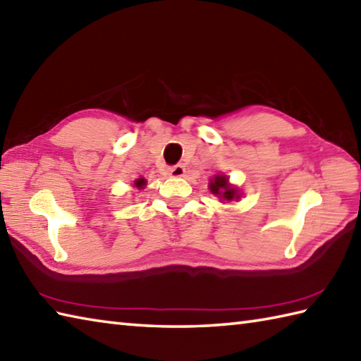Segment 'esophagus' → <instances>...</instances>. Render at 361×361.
Listing matches in <instances>:
<instances>
[{
    "label": "esophagus",
    "instance_id": "1",
    "mask_svg": "<svg viewBox=\"0 0 361 361\" xmlns=\"http://www.w3.org/2000/svg\"><path fill=\"white\" fill-rule=\"evenodd\" d=\"M185 172H186V169H185V166H181V164H176V166L169 169V175L175 176V178H180V176L185 175Z\"/></svg>",
    "mask_w": 361,
    "mask_h": 361
}]
</instances>
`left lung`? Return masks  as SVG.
<instances>
[{
    "label": "left lung",
    "instance_id": "left-lung-1",
    "mask_svg": "<svg viewBox=\"0 0 361 361\" xmlns=\"http://www.w3.org/2000/svg\"><path fill=\"white\" fill-rule=\"evenodd\" d=\"M209 190L214 195H217L221 200H238L241 199L239 189L236 186L230 185L227 175H216L214 178L209 180Z\"/></svg>",
    "mask_w": 361,
    "mask_h": 361
}]
</instances>
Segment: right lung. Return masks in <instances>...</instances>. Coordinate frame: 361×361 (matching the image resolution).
Wrapping results in <instances>:
<instances>
[{
  "label": "right lung",
  "instance_id": "add662e5",
  "mask_svg": "<svg viewBox=\"0 0 361 361\" xmlns=\"http://www.w3.org/2000/svg\"><path fill=\"white\" fill-rule=\"evenodd\" d=\"M147 185V181H145V178H137L136 181H134V186L136 188H139V189H142L144 186Z\"/></svg>",
  "mask_w": 361,
  "mask_h": 361
}]
</instances>
